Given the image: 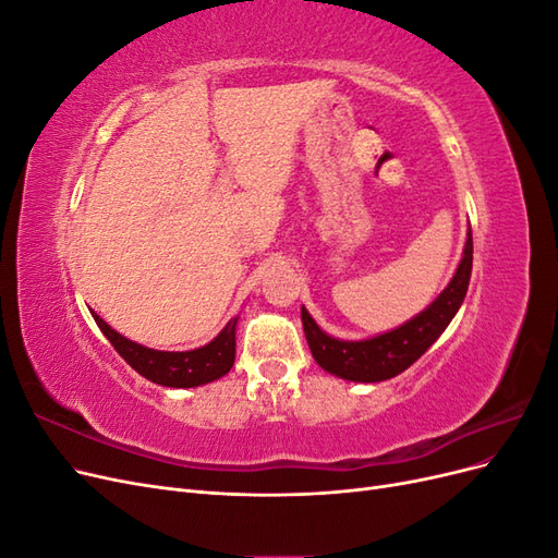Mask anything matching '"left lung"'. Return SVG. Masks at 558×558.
<instances>
[{
	"label": "left lung",
	"mask_w": 558,
	"mask_h": 558,
	"mask_svg": "<svg viewBox=\"0 0 558 558\" xmlns=\"http://www.w3.org/2000/svg\"><path fill=\"white\" fill-rule=\"evenodd\" d=\"M472 272V232L463 248V258L456 267V275L447 283V289L437 295L430 305L402 324L396 330L369 337V340H337L316 326L310 312L302 307V328H305L307 344L314 361L330 375L349 381H384L404 373L414 361H418L428 347L445 332L451 318L459 312L468 293Z\"/></svg>",
	"instance_id": "obj_1"
}]
</instances>
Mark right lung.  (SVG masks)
Instances as JSON below:
<instances>
[{"mask_svg": "<svg viewBox=\"0 0 558 558\" xmlns=\"http://www.w3.org/2000/svg\"><path fill=\"white\" fill-rule=\"evenodd\" d=\"M95 324L107 335L113 349L121 353L125 363L137 369L148 381L170 386V388H193L221 379L230 373L234 363V330H238V316L228 320V326L218 332L205 347L193 351H158L128 340L116 332L105 318L93 312Z\"/></svg>", "mask_w": 558, "mask_h": 558, "instance_id": "right-lung-1", "label": "right lung"}]
</instances>
